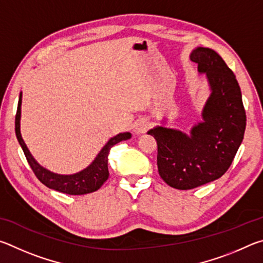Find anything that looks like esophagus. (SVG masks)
Segmentation results:
<instances>
[{"label": "esophagus", "instance_id": "esophagus-1", "mask_svg": "<svg viewBox=\"0 0 263 263\" xmlns=\"http://www.w3.org/2000/svg\"><path fill=\"white\" fill-rule=\"evenodd\" d=\"M150 127V122L146 119H141L139 121H136L135 127H134V132L137 135L140 134H144V133L148 130Z\"/></svg>", "mask_w": 263, "mask_h": 263}]
</instances>
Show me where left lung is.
Returning <instances> with one entry per match:
<instances>
[{
	"mask_svg": "<svg viewBox=\"0 0 263 263\" xmlns=\"http://www.w3.org/2000/svg\"><path fill=\"white\" fill-rule=\"evenodd\" d=\"M190 58L197 71L205 73L210 96L202 110V121L190 134L157 126L148 134L157 141L160 178L176 190H193L223 176L240 146L246 128L241 91L219 54L197 47Z\"/></svg>",
	"mask_w": 263,
	"mask_h": 263,
	"instance_id": "8db88e82",
	"label": "left lung"
}]
</instances>
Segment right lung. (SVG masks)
Returning a JSON list of instances; mask_svg holds the SVG:
<instances>
[{"mask_svg":"<svg viewBox=\"0 0 263 263\" xmlns=\"http://www.w3.org/2000/svg\"><path fill=\"white\" fill-rule=\"evenodd\" d=\"M21 107H22V92L20 95V100H18V107L15 119V132L17 140L20 142L24 155L27 159V163L30 164L32 171L34 172L35 177L47 186L50 190L58 191L60 193L69 195H84L89 193L98 191L103 186V183L107 180L109 172H108V154L109 150L113 145L119 142L129 140L132 137L130 133H120L117 136L109 139L103 149L99 151L93 162L89 166L85 167L82 171L73 173V174H58L50 172L49 170L45 168L36 162L31 155L30 150L27 149L24 140H23L21 134Z\"/></svg>","mask_w":263,"mask_h":263,"instance_id":"right-lung-1","label":"right lung"}]
</instances>
